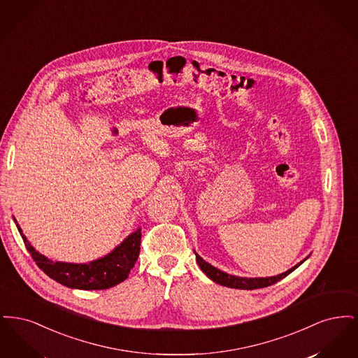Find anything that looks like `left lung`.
Listing matches in <instances>:
<instances>
[{"mask_svg":"<svg viewBox=\"0 0 358 358\" xmlns=\"http://www.w3.org/2000/svg\"><path fill=\"white\" fill-rule=\"evenodd\" d=\"M196 254V252H194ZM308 257V256H307ZM306 257V259H307ZM305 259V260H306ZM196 260L201 268V271L213 282L225 286V287H231V289H263V287H268L273 283L282 280L283 278H286L289 273H292L295 268H298L305 260H302L301 263H298L296 266H294L292 268H289V271L286 273H279L276 276H268V278H240V276H235V275H229V273H222L219 268L210 266L209 263H206L201 256L196 254Z\"/></svg>","mask_w":358,"mask_h":358,"instance_id":"left-lung-1","label":"left lung"}]
</instances>
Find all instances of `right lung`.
Segmentation results:
<instances>
[{
  "mask_svg": "<svg viewBox=\"0 0 358 358\" xmlns=\"http://www.w3.org/2000/svg\"><path fill=\"white\" fill-rule=\"evenodd\" d=\"M15 222L27 250L29 251L38 268L57 283L67 286L69 289H106L114 287L127 279L139 256L142 235L141 229H136V232L124 238L111 254L98 260L85 264L52 262L34 250L28 238L22 234L17 222L15 220Z\"/></svg>",
  "mask_w": 358,
  "mask_h": 358,
  "instance_id": "add662e5",
  "label": "right lung"
}]
</instances>
